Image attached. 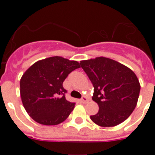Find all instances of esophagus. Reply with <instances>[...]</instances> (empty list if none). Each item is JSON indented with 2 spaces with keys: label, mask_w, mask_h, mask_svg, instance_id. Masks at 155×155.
Here are the masks:
<instances>
[{
  "label": "esophagus",
  "mask_w": 155,
  "mask_h": 155,
  "mask_svg": "<svg viewBox=\"0 0 155 155\" xmlns=\"http://www.w3.org/2000/svg\"><path fill=\"white\" fill-rule=\"evenodd\" d=\"M81 103H87V98L86 96H83L82 98L81 99Z\"/></svg>",
  "instance_id": "1"
}]
</instances>
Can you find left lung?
Wrapping results in <instances>:
<instances>
[{"label": "left lung", "instance_id": "1", "mask_svg": "<svg viewBox=\"0 0 155 155\" xmlns=\"http://www.w3.org/2000/svg\"><path fill=\"white\" fill-rule=\"evenodd\" d=\"M80 64L92 83V99L99 107L98 113L90 116L91 120L103 127L125 121L136 107L140 91L134 71L103 57L81 61Z\"/></svg>", "mask_w": 155, "mask_h": 155}]
</instances>
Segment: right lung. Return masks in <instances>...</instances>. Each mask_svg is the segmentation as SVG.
Returning a JSON list of instances; mask_svg holds the SVG:
<instances>
[{"mask_svg":"<svg viewBox=\"0 0 155 155\" xmlns=\"http://www.w3.org/2000/svg\"><path fill=\"white\" fill-rule=\"evenodd\" d=\"M79 63L61 57L35 62L20 81L21 102L28 114L42 125H57L68 118L74 102L66 99L63 82Z\"/></svg>","mask_w":155,"mask_h":155,"instance_id":"1","label":"right lung"}]
</instances>
